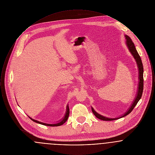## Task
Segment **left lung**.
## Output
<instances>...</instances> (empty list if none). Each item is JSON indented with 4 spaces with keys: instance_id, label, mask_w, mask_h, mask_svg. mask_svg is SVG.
Masks as SVG:
<instances>
[{
    "instance_id": "8db88e82",
    "label": "left lung",
    "mask_w": 155,
    "mask_h": 155,
    "mask_svg": "<svg viewBox=\"0 0 155 155\" xmlns=\"http://www.w3.org/2000/svg\"><path fill=\"white\" fill-rule=\"evenodd\" d=\"M125 39H126V44L127 45L129 50L130 52L131 53V54H133L134 58L135 59L136 62L137 63V66H138V71H139V84H138V92H137V94L136 97L134 101L131 106L129 108V109L127 112H125V113L121 117H118V118H107V117H105L103 116H101V114H98L97 113H96L95 111L94 110V109L92 107V113H94V114L96 116V117L100 120H102L103 121H111V120H117L118 118H122L123 117H124L125 116L128 115V114H130L133 109L135 107V106L137 105V103L138 102V101L140 100L141 97H142V92H143V64L142 63V60L140 59V56L139 55V54L138 53V52L135 47L134 44L133 43L131 39L127 36L125 35Z\"/></svg>"
}]
</instances>
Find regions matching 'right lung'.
<instances>
[{"mask_svg":"<svg viewBox=\"0 0 155 155\" xmlns=\"http://www.w3.org/2000/svg\"><path fill=\"white\" fill-rule=\"evenodd\" d=\"M69 113H70L69 107H68V106L67 105V106L66 113V115H65L64 117L63 118V120H62L60 122L58 123H56V124H46V123H42V122H40V121H37V120H34V119H32V118L30 117L29 116H28V117H29V118H31L33 121H34V122H35V123H38V124H42V125H47V126H51V127H57V126L61 125L62 124H63L64 123H66V121L67 120L68 117Z\"/></svg>","mask_w":155,"mask_h":155,"instance_id":"obj_1","label":"right lung"}]
</instances>
